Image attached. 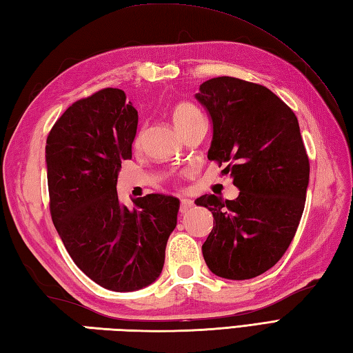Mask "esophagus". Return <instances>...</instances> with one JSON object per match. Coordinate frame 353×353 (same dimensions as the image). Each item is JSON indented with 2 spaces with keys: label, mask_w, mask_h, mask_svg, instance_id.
Masks as SVG:
<instances>
[{
  "label": "esophagus",
  "mask_w": 353,
  "mask_h": 353,
  "mask_svg": "<svg viewBox=\"0 0 353 353\" xmlns=\"http://www.w3.org/2000/svg\"><path fill=\"white\" fill-rule=\"evenodd\" d=\"M192 208H194V201L192 200H190V199H182L181 200V212L182 214L190 212Z\"/></svg>",
  "instance_id": "1"
}]
</instances>
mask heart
Wrapping results in <instances>:
<instances>
[{
  "label": "heart",
  "instance_id": "obj_1",
  "mask_svg": "<svg viewBox=\"0 0 353 353\" xmlns=\"http://www.w3.org/2000/svg\"><path fill=\"white\" fill-rule=\"evenodd\" d=\"M197 117H200L199 110L190 103H181L179 106H176L174 110H172V123H174V125L177 127V130ZM139 139L141 138L138 137L137 144H139Z\"/></svg>",
  "mask_w": 353,
  "mask_h": 353
}]
</instances>
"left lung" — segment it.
Here are the masks:
<instances>
[{
    "label": "left lung",
    "instance_id": "obj_1",
    "mask_svg": "<svg viewBox=\"0 0 353 353\" xmlns=\"http://www.w3.org/2000/svg\"><path fill=\"white\" fill-rule=\"evenodd\" d=\"M196 100L212 121L208 159L229 162L223 172L239 190L235 200H196L214 215L201 252L214 274L252 279L282 258L302 219L310 161L301 127L279 97L245 80H206Z\"/></svg>",
    "mask_w": 353,
    "mask_h": 353
}]
</instances>
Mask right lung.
<instances>
[{"mask_svg": "<svg viewBox=\"0 0 353 353\" xmlns=\"http://www.w3.org/2000/svg\"><path fill=\"white\" fill-rule=\"evenodd\" d=\"M138 110L106 88L63 112L47 138L50 211L76 265L103 288L129 292L162 273L181 201L148 194L132 211L119 203L121 161L132 157Z\"/></svg>", "mask_w": 353, "mask_h": 353, "instance_id": "right-lung-1", "label": "right lung"}]
</instances>
